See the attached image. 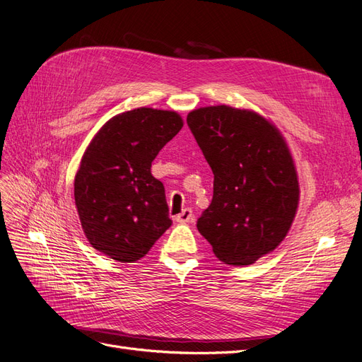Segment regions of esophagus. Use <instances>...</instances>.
Returning <instances> with one entry per match:
<instances>
[{
    "label": "esophagus",
    "mask_w": 362,
    "mask_h": 362,
    "mask_svg": "<svg viewBox=\"0 0 362 362\" xmlns=\"http://www.w3.org/2000/svg\"><path fill=\"white\" fill-rule=\"evenodd\" d=\"M175 221H177L178 223H187V222L193 221V213L190 208H185V210H182L177 217H175Z\"/></svg>",
    "instance_id": "1"
}]
</instances>
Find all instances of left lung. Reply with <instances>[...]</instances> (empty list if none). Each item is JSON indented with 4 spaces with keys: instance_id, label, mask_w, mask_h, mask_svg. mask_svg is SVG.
<instances>
[{
    "instance_id": "1",
    "label": "left lung",
    "mask_w": 362,
    "mask_h": 362,
    "mask_svg": "<svg viewBox=\"0 0 362 362\" xmlns=\"http://www.w3.org/2000/svg\"><path fill=\"white\" fill-rule=\"evenodd\" d=\"M187 124L214 175L199 233L225 264L249 266L287 237L299 206V180L281 131L247 108L210 105Z\"/></svg>"
}]
</instances>
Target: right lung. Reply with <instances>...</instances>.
<instances>
[{
    "label": "right lung",
    "instance_id": "1",
    "mask_svg": "<svg viewBox=\"0 0 362 362\" xmlns=\"http://www.w3.org/2000/svg\"><path fill=\"white\" fill-rule=\"evenodd\" d=\"M182 125L177 112L134 108L107 120L84 151L74 198L84 235L101 254L134 262L172 225L151 164Z\"/></svg>",
    "mask_w": 362,
    "mask_h": 362
}]
</instances>
